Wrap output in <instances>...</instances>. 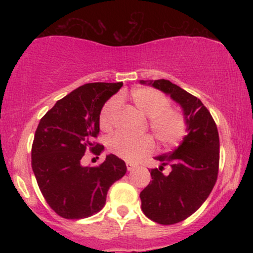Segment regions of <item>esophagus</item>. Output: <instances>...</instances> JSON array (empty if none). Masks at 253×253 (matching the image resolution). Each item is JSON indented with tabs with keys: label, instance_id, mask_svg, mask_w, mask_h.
Segmentation results:
<instances>
[{
	"label": "esophagus",
	"instance_id": "34e87169",
	"mask_svg": "<svg viewBox=\"0 0 253 253\" xmlns=\"http://www.w3.org/2000/svg\"><path fill=\"white\" fill-rule=\"evenodd\" d=\"M126 167H127V170L132 171L135 168V164L134 163H130V162H126Z\"/></svg>",
	"mask_w": 253,
	"mask_h": 253
}]
</instances>
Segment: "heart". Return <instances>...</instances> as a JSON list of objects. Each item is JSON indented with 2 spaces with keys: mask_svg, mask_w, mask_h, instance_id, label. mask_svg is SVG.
Segmentation results:
<instances>
[{
  "mask_svg": "<svg viewBox=\"0 0 253 253\" xmlns=\"http://www.w3.org/2000/svg\"><path fill=\"white\" fill-rule=\"evenodd\" d=\"M128 98L136 109L147 115L149 127L159 144L164 147L175 146L187 133V119L176 107L169 104V100L158 90L149 86H139L129 92ZM119 100L113 97L104 103L100 112V126L110 129L114 125L119 109ZM155 149V141L149 134L141 136L117 133L108 139V150L127 162H134L140 157L150 155Z\"/></svg>",
  "mask_w": 253,
  "mask_h": 253,
  "instance_id": "b5f03b06",
  "label": "heart"
}]
</instances>
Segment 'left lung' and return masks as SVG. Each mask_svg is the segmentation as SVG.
<instances>
[{
	"instance_id": "8db88e82",
	"label": "left lung",
	"mask_w": 253,
	"mask_h": 253,
	"mask_svg": "<svg viewBox=\"0 0 253 253\" xmlns=\"http://www.w3.org/2000/svg\"><path fill=\"white\" fill-rule=\"evenodd\" d=\"M170 95L182 107L188 134L172 152L156 157L162 163L140 193L141 210L152 221L173 225L194 214L210 196L219 172V133L210 110L199 98L168 80L140 81ZM169 165L171 171L164 175Z\"/></svg>"
}]
</instances>
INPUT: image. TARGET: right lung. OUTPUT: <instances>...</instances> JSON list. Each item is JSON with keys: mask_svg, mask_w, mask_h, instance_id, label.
Listing matches in <instances>:
<instances>
[{"mask_svg": "<svg viewBox=\"0 0 253 253\" xmlns=\"http://www.w3.org/2000/svg\"><path fill=\"white\" fill-rule=\"evenodd\" d=\"M123 82L88 83L57 101L42 118L32 145V169L47 205L64 219H84L106 203L110 185L126 173V164L108 155L98 167H82L90 150L100 155L103 145L94 143L100 132V112Z\"/></svg>", "mask_w": 253, "mask_h": 253, "instance_id": "obj_1", "label": "right lung"}]
</instances>
